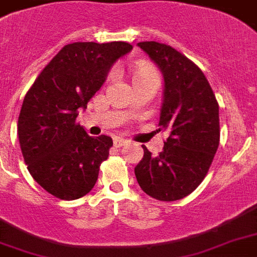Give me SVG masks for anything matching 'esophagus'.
Returning <instances> with one entry per match:
<instances>
[{
  "mask_svg": "<svg viewBox=\"0 0 257 257\" xmlns=\"http://www.w3.org/2000/svg\"><path fill=\"white\" fill-rule=\"evenodd\" d=\"M126 143H128V141L125 140V139H122V137H114V139H113V144H114V147H117V148H118V147H122V145H125Z\"/></svg>",
  "mask_w": 257,
  "mask_h": 257,
  "instance_id": "1",
  "label": "esophagus"
}]
</instances>
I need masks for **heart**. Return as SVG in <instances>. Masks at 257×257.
Returning a JSON list of instances; mask_svg holds the SVG:
<instances>
[{
  "label": "heart",
  "instance_id": "b5f03b06",
  "mask_svg": "<svg viewBox=\"0 0 257 257\" xmlns=\"http://www.w3.org/2000/svg\"><path fill=\"white\" fill-rule=\"evenodd\" d=\"M156 73L155 68H152L151 65H140L135 72V77H140V76H145V74H152Z\"/></svg>",
  "mask_w": 257,
  "mask_h": 257
}]
</instances>
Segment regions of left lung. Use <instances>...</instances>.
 <instances>
[{
    "label": "left lung",
    "mask_w": 257,
    "mask_h": 257,
    "mask_svg": "<svg viewBox=\"0 0 257 257\" xmlns=\"http://www.w3.org/2000/svg\"><path fill=\"white\" fill-rule=\"evenodd\" d=\"M137 45L164 76L159 131L169 137L157 156L143 145L135 175L147 195L175 201L195 191L209 171L220 141L219 104L201 69L183 53L156 41Z\"/></svg>",
    "instance_id": "1"
}]
</instances>
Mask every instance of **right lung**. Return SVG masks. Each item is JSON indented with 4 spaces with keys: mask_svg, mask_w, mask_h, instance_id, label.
I'll return each instance as SVG.
<instances>
[{
    "mask_svg": "<svg viewBox=\"0 0 257 257\" xmlns=\"http://www.w3.org/2000/svg\"><path fill=\"white\" fill-rule=\"evenodd\" d=\"M131 50L122 41L68 44L26 93L17 124L22 156L32 177L54 197L80 199L94 187L113 141L89 136L76 118L110 66Z\"/></svg>",
    "mask_w": 257,
    "mask_h": 257,
    "instance_id": "add662e5",
    "label": "right lung"
}]
</instances>
